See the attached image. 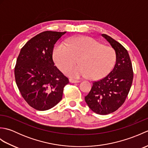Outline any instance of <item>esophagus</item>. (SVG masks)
Instances as JSON below:
<instances>
[{"mask_svg": "<svg viewBox=\"0 0 148 148\" xmlns=\"http://www.w3.org/2000/svg\"><path fill=\"white\" fill-rule=\"evenodd\" d=\"M69 82L72 83H79L80 81L79 80H75L73 79H69Z\"/></svg>", "mask_w": 148, "mask_h": 148, "instance_id": "esophagus-1", "label": "esophagus"}]
</instances>
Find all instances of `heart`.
Instances as JSON below:
<instances>
[{
	"label": "heart",
	"instance_id": "obj_1",
	"mask_svg": "<svg viewBox=\"0 0 148 148\" xmlns=\"http://www.w3.org/2000/svg\"><path fill=\"white\" fill-rule=\"evenodd\" d=\"M53 55L56 65L62 71L75 64L79 58L80 65L67 69L66 74L71 77H85L91 80L106 77L116 62L114 48L86 36L71 37L67 43H60L55 47Z\"/></svg>",
	"mask_w": 148,
	"mask_h": 148
}]
</instances>
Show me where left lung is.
Segmentation results:
<instances>
[{
    "label": "left lung",
    "instance_id": "1",
    "mask_svg": "<svg viewBox=\"0 0 148 148\" xmlns=\"http://www.w3.org/2000/svg\"><path fill=\"white\" fill-rule=\"evenodd\" d=\"M102 36L115 49L116 63L108 76L93 81L84 99L92 111L106 115L116 111L123 104L132 84L134 72L127 50L110 36Z\"/></svg>",
    "mask_w": 148,
    "mask_h": 148
}]
</instances>
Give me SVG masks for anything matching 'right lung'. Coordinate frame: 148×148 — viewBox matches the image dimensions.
<instances>
[{"mask_svg": "<svg viewBox=\"0 0 148 148\" xmlns=\"http://www.w3.org/2000/svg\"><path fill=\"white\" fill-rule=\"evenodd\" d=\"M66 32L45 31L21 49L14 67L16 83L24 100L38 111L53 108L62 99L69 79L55 66L53 51Z\"/></svg>", "mask_w": 148, "mask_h": 148, "instance_id": "obj_1", "label": "right lung"}]
</instances>
